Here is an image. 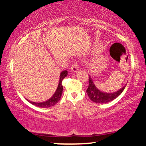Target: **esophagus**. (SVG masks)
<instances>
[{"label": "esophagus", "instance_id": "esophagus-1", "mask_svg": "<svg viewBox=\"0 0 146 146\" xmlns=\"http://www.w3.org/2000/svg\"><path fill=\"white\" fill-rule=\"evenodd\" d=\"M71 71L73 72H74V73H76V72H78L79 71V66L78 65V64H73L71 66Z\"/></svg>", "mask_w": 146, "mask_h": 146}]
</instances>
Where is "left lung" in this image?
<instances>
[{
  "instance_id": "left-lung-1",
  "label": "left lung",
  "mask_w": 146,
  "mask_h": 146,
  "mask_svg": "<svg viewBox=\"0 0 146 146\" xmlns=\"http://www.w3.org/2000/svg\"><path fill=\"white\" fill-rule=\"evenodd\" d=\"M89 84L86 90V93L91 101L98 104H106L116 99L117 97L123 92L126 84L122 88L113 93H106L98 89V87L95 86L94 82L92 80L91 77L89 75Z\"/></svg>"
}]
</instances>
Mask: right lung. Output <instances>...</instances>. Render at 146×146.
Masks as SVG:
<instances>
[{"mask_svg": "<svg viewBox=\"0 0 146 146\" xmlns=\"http://www.w3.org/2000/svg\"><path fill=\"white\" fill-rule=\"evenodd\" d=\"M68 75V71H63L62 72L60 73V79H59V83H58V87H57V89L56 92L54 93V94L51 96V98H50L48 100L46 101L42 102H31L29 100H28L31 104L36 106L38 107H40V108H48V107H51L54 106L56 104L58 103L60 101V98H61L62 94L63 91V86L62 84V82L63 79L66 78Z\"/></svg>", "mask_w": 146, "mask_h": 146, "instance_id": "1", "label": "right lung"}]
</instances>
